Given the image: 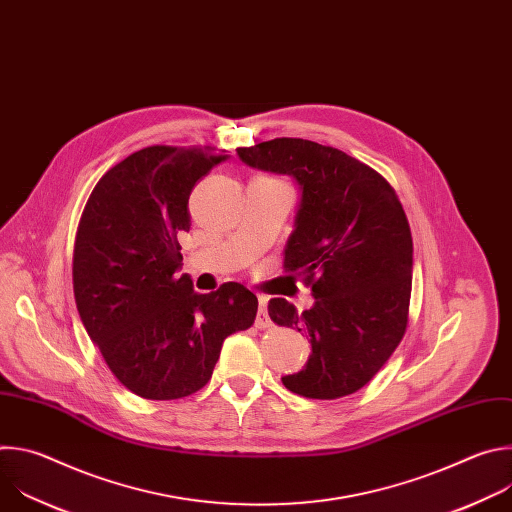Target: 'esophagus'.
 Returning a JSON list of instances; mask_svg holds the SVG:
<instances>
[{"instance_id": "obj_1", "label": "esophagus", "mask_w": 512, "mask_h": 512, "mask_svg": "<svg viewBox=\"0 0 512 512\" xmlns=\"http://www.w3.org/2000/svg\"><path fill=\"white\" fill-rule=\"evenodd\" d=\"M255 326L265 330L271 326V320H269V314H267V298H259V312H257V318H255Z\"/></svg>"}]
</instances>
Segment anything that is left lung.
Returning <instances> with one entry per match:
<instances>
[{
	"label": "left lung",
	"mask_w": 512,
	"mask_h": 512,
	"mask_svg": "<svg viewBox=\"0 0 512 512\" xmlns=\"http://www.w3.org/2000/svg\"><path fill=\"white\" fill-rule=\"evenodd\" d=\"M237 154L253 168L294 176L302 188L283 271L312 287L316 302L298 314L273 298L267 312L277 326L304 332L312 354L281 383L306 399L352 395L407 330L413 239L405 210L377 170L330 145L277 137Z\"/></svg>",
	"instance_id": "1"
}]
</instances>
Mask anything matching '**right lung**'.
I'll return each instance as SVG.
<instances>
[{
	"mask_svg": "<svg viewBox=\"0 0 512 512\" xmlns=\"http://www.w3.org/2000/svg\"><path fill=\"white\" fill-rule=\"evenodd\" d=\"M223 160L214 148L150 145L107 170L85 204L72 253L77 310L111 373L143 399L200 391L225 338L255 322L245 285L198 294L176 273L190 192Z\"/></svg>",
	"mask_w": 512,
	"mask_h": 512,
	"instance_id": "add662e5",
	"label": "right lung"
}]
</instances>
